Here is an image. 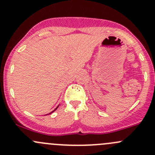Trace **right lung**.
<instances>
[{
  "mask_svg": "<svg viewBox=\"0 0 155 155\" xmlns=\"http://www.w3.org/2000/svg\"><path fill=\"white\" fill-rule=\"evenodd\" d=\"M58 107H59V105H58V107H56V108H55V109H54V110H53V111H52V112H50V113H48V114H46V115H49V114H51V113H52V112H54V111H55V110H56V109H58Z\"/></svg>",
  "mask_w": 155,
  "mask_h": 155,
  "instance_id": "right-lung-1",
  "label": "right lung"
}]
</instances>
